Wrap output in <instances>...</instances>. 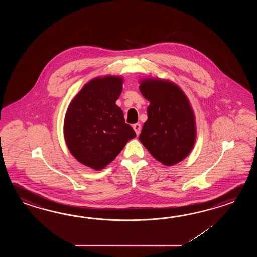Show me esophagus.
<instances>
[{
    "instance_id": "esophagus-1",
    "label": "esophagus",
    "mask_w": 257,
    "mask_h": 257,
    "mask_svg": "<svg viewBox=\"0 0 257 257\" xmlns=\"http://www.w3.org/2000/svg\"><path fill=\"white\" fill-rule=\"evenodd\" d=\"M133 128H134V131H135V132H136L137 135H139V134L141 133L142 126H141V124L137 123V124H134V125H133Z\"/></svg>"
}]
</instances>
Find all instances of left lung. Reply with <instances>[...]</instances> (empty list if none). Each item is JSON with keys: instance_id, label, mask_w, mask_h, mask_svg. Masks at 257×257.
<instances>
[{"instance_id": "8db88e82", "label": "left lung", "mask_w": 257, "mask_h": 257, "mask_svg": "<svg viewBox=\"0 0 257 257\" xmlns=\"http://www.w3.org/2000/svg\"><path fill=\"white\" fill-rule=\"evenodd\" d=\"M140 83V91L150 105L139 139L162 164H178L196 142V120L190 103L174 82L149 78Z\"/></svg>"}]
</instances>
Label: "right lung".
Listing matches in <instances>:
<instances>
[{"label": "right lung", "mask_w": 257, "mask_h": 257, "mask_svg": "<svg viewBox=\"0 0 257 257\" xmlns=\"http://www.w3.org/2000/svg\"><path fill=\"white\" fill-rule=\"evenodd\" d=\"M122 84L120 76L94 78L72 99L66 112V144L78 162L93 169H104L136 137L115 104Z\"/></svg>", "instance_id": "add662e5"}]
</instances>
